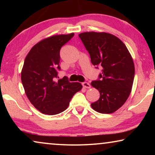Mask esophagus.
<instances>
[{"instance_id":"1","label":"esophagus","mask_w":155,"mask_h":155,"mask_svg":"<svg viewBox=\"0 0 155 155\" xmlns=\"http://www.w3.org/2000/svg\"><path fill=\"white\" fill-rule=\"evenodd\" d=\"M82 86H83V87L87 88V89H90L91 87L90 84H89L88 82H83V83H82Z\"/></svg>"}]
</instances>
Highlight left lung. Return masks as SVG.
Returning <instances> with one entry per match:
<instances>
[{
    "instance_id": "obj_1",
    "label": "left lung",
    "mask_w": 155,
    "mask_h": 155,
    "mask_svg": "<svg viewBox=\"0 0 155 155\" xmlns=\"http://www.w3.org/2000/svg\"><path fill=\"white\" fill-rule=\"evenodd\" d=\"M96 68L101 67L99 78L91 82L100 97L91 104L94 111L111 114L121 107L130 94L135 75L132 57L118 37L105 32H84L79 35Z\"/></svg>"
}]
</instances>
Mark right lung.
<instances>
[{"mask_svg": "<svg viewBox=\"0 0 155 155\" xmlns=\"http://www.w3.org/2000/svg\"><path fill=\"white\" fill-rule=\"evenodd\" d=\"M74 33L56 35L39 41L25 59L21 80L25 94L42 114L56 115L65 111L70 101L82 86L70 82L67 77L56 80L61 71L60 50Z\"/></svg>", "mask_w": 155, "mask_h": 155, "instance_id": "obj_1", "label": "right lung"}]
</instances>
